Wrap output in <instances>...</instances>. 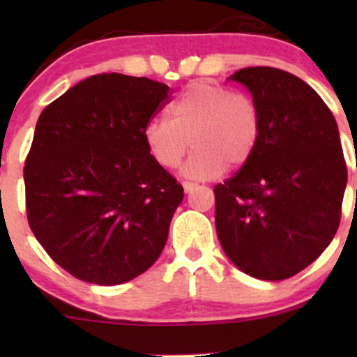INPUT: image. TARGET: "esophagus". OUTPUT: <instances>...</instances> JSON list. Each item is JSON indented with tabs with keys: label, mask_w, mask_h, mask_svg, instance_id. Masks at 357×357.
Masks as SVG:
<instances>
[{
	"label": "esophagus",
	"mask_w": 357,
	"mask_h": 357,
	"mask_svg": "<svg viewBox=\"0 0 357 357\" xmlns=\"http://www.w3.org/2000/svg\"><path fill=\"white\" fill-rule=\"evenodd\" d=\"M183 188L186 192H191L192 190H196V188H198V184L192 183V181H183Z\"/></svg>",
	"instance_id": "34e87169"
}]
</instances>
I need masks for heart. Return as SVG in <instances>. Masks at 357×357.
Listing matches in <instances>:
<instances>
[{
  "label": "heart",
  "instance_id": "heart-1",
  "mask_svg": "<svg viewBox=\"0 0 357 357\" xmlns=\"http://www.w3.org/2000/svg\"><path fill=\"white\" fill-rule=\"evenodd\" d=\"M261 136L258 105L247 93L213 82H195L169 109V119H151L144 142L165 169H174L195 147L183 173L213 179L227 169L247 166Z\"/></svg>",
  "mask_w": 357,
  "mask_h": 357
}]
</instances>
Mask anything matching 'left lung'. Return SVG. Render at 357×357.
<instances>
[{"mask_svg": "<svg viewBox=\"0 0 357 357\" xmlns=\"http://www.w3.org/2000/svg\"><path fill=\"white\" fill-rule=\"evenodd\" d=\"M261 136L247 166L215 186V223L227 257L260 280H284L329 247L347 183L335 119L304 80L272 67L241 68Z\"/></svg>", "mask_w": 357, "mask_h": 357, "instance_id": "8db88e82", "label": "left lung"}]
</instances>
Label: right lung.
Here are the masks:
<instances>
[{"label":"right lung","mask_w":357,"mask_h":357,"mask_svg":"<svg viewBox=\"0 0 357 357\" xmlns=\"http://www.w3.org/2000/svg\"><path fill=\"white\" fill-rule=\"evenodd\" d=\"M167 96L161 82L99 73L40 114L23 169L28 223L80 280L124 284L165 248L184 191L153 159L144 127Z\"/></svg>","instance_id":"right-lung-1"}]
</instances>
